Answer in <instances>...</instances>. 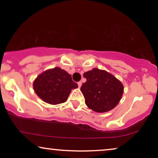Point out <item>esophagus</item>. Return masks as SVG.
Here are the masks:
<instances>
[{
  "instance_id": "34e87169",
  "label": "esophagus",
  "mask_w": 158,
  "mask_h": 158,
  "mask_svg": "<svg viewBox=\"0 0 158 158\" xmlns=\"http://www.w3.org/2000/svg\"><path fill=\"white\" fill-rule=\"evenodd\" d=\"M77 85H78V88H81V85H82V82L79 81L78 83H77Z\"/></svg>"
}]
</instances>
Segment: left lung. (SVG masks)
<instances>
[{
	"mask_svg": "<svg viewBox=\"0 0 158 158\" xmlns=\"http://www.w3.org/2000/svg\"><path fill=\"white\" fill-rule=\"evenodd\" d=\"M83 77L86 82L83 83L81 90L89 109L103 113L118 104L124 93V86L113 75L94 68L84 73Z\"/></svg>",
	"mask_w": 158,
	"mask_h": 158,
	"instance_id": "8db88e82",
	"label": "left lung"
}]
</instances>
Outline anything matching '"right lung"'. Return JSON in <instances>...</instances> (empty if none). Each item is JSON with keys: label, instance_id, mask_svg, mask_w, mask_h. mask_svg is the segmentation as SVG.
<instances>
[{"label": "right lung", "instance_id": "obj_1", "mask_svg": "<svg viewBox=\"0 0 158 158\" xmlns=\"http://www.w3.org/2000/svg\"><path fill=\"white\" fill-rule=\"evenodd\" d=\"M34 90L40 98L49 104L65 102L71 90L77 88L71 75L61 68H55L39 75L33 83Z\"/></svg>", "mask_w": 158, "mask_h": 158}]
</instances>
